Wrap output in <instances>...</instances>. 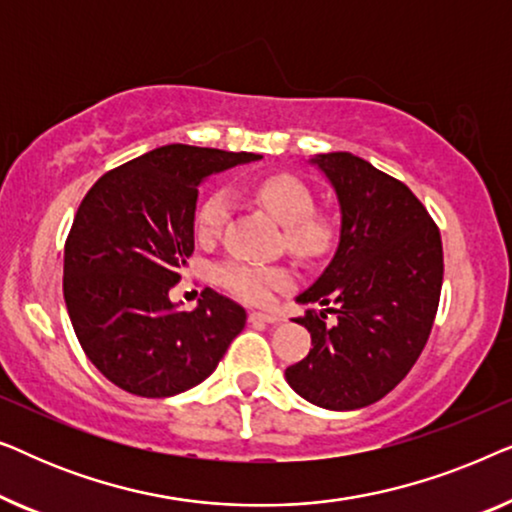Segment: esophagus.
Masks as SVG:
<instances>
[{
  "label": "esophagus",
  "instance_id": "obj_1",
  "mask_svg": "<svg viewBox=\"0 0 512 512\" xmlns=\"http://www.w3.org/2000/svg\"><path fill=\"white\" fill-rule=\"evenodd\" d=\"M249 321H263V324H279L282 317H277V314H268V312H249Z\"/></svg>",
  "mask_w": 512,
  "mask_h": 512
}]
</instances>
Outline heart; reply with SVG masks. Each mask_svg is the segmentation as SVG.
<instances>
[{
  "mask_svg": "<svg viewBox=\"0 0 512 512\" xmlns=\"http://www.w3.org/2000/svg\"><path fill=\"white\" fill-rule=\"evenodd\" d=\"M254 198L282 223L286 247L303 258H317L326 254L333 244V226L321 216H314V198L303 181L291 174H270L254 184ZM230 207L228 191H214L200 202L195 212V235L198 240L209 242L226 226ZM216 282L235 296L251 303H265L270 293L289 282V275L282 268L230 258L216 268Z\"/></svg>",
  "mask_w": 512,
  "mask_h": 512,
  "instance_id": "heart-1",
  "label": "heart"
}]
</instances>
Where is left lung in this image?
I'll return each instance as SVG.
<instances>
[{
  "label": "left lung",
  "instance_id": "1",
  "mask_svg": "<svg viewBox=\"0 0 512 512\" xmlns=\"http://www.w3.org/2000/svg\"><path fill=\"white\" fill-rule=\"evenodd\" d=\"M310 163L331 181L340 202V242L333 261L298 303L296 324L312 335L286 382L319 408L356 410L387 396L422 354L443 286L440 230L403 181L347 151ZM336 314L328 325L325 312Z\"/></svg>",
  "mask_w": 512,
  "mask_h": 512
}]
</instances>
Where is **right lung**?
<instances>
[{
  "mask_svg": "<svg viewBox=\"0 0 512 512\" xmlns=\"http://www.w3.org/2000/svg\"><path fill=\"white\" fill-rule=\"evenodd\" d=\"M258 153L167 144L109 170L81 200L62 293L90 363L135 396L165 398L214 373L247 321L212 289L177 310L170 289L193 254L198 186Z\"/></svg>",
  "mask_w": 512,
  "mask_h": 512,
  "instance_id": "right-lung-1",
  "label": "right lung"
}]
</instances>
